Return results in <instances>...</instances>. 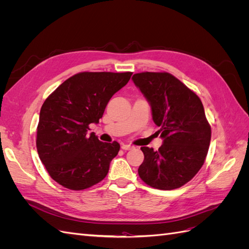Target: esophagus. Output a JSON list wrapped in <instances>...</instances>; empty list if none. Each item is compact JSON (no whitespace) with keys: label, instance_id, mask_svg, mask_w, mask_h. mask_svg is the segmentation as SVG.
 <instances>
[{"label":"esophagus","instance_id":"obj_1","mask_svg":"<svg viewBox=\"0 0 249 249\" xmlns=\"http://www.w3.org/2000/svg\"><path fill=\"white\" fill-rule=\"evenodd\" d=\"M122 148H123L124 150H130V149L134 148V146H133V145H130V144H123V145H122Z\"/></svg>","mask_w":249,"mask_h":249}]
</instances>
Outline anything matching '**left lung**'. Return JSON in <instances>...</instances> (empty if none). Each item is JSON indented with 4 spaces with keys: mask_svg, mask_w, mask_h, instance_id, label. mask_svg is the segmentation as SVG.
<instances>
[{
    "mask_svg": "<svg viewBox=\"0 0 249 249\" xmlns=\"http://www.w3.org/2000/svg\"><path fill=\"white\" fill-rule=\"evenodd\" d=\"M133 81L150 104L158 133L164 139L154 150L143 146L138 168L146 185L172 190L191 180L205 163L211 125L198 95L169 72L135 73Z\"/></svg>",
    "mask_w": 249,
    "mask_h": 249,
    "instance_id": "8db88e82",
    "label": "left lung"
}]
</instances>
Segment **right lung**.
Masks as SVG:
<instances>
[{
	"mask_svg": "<svg viewBox=\"0 0 249 249\" xmlns=\"http://www.w3.org/2000/svg\"><path fill=\"white\" fill-rule=\"evenodd\" d=\"M126 72H79L44 101L36 147L50 177L71 190H84L106 178L120 145L102 142L89 124H97L112 95L132 76Z\"/></svg>",
	"mask_w": 249,
	"mask_h": 249,
	"instance_id": "obj_1",
	"label": "right lung"
}]
</instances>
